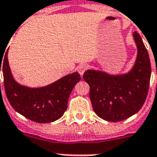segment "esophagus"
<instances>
[{
  "instance_id": "1",
  "label": "esophagus",
  "mask_w": 157,
  "mask_h": 157,
  "mask_svg": "<svg viewBox=\"0 0 157 157\" xmlns=\"http://www.w3.org/2000/svg\"><path fill=\"white\" fill-rule=\"evenodd\" d=\"M87 68H88V65L83 63L81 64V65H79L78 67H77V71H78V72L80 73V75L82 76L84 74V72L87 70Z\"/></svg>"
}]
</instances>
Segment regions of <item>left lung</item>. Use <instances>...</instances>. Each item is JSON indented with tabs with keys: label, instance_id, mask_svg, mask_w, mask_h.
I'll return each instance as SVG.
<instances>
[{
	"label": "left lung",
	"instance_id": "1",
	"mask_svg": "<svg viewBox=\"0 0 157 157\" xmlns=\"http://www.w3.org/2000/svg\"><path fill=\"white\" fill-rule=\"evenodd\" d=\"M138 55L129 73L111 76L100 71L87 70L83 79L90 86L94 111L107 121L125 120L139 112L146 100L151 78V63L141 36L134 32Z\"/></svg>",
	"mask_w": 157,
	"mask_h": 157
}]
</instances>
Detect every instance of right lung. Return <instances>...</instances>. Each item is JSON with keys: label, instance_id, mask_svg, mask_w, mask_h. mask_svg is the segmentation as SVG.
I'll use <instances>...</instances> for the list:
<instances>
[{"label": "right lung", "instance_id": "obj_1", "mask_svg": "<svg viewBox=\"0 0 157 157\" xmlns=\"http://www.w3.org/2000/svg\"><path fill=\"white\" fill-rule=\"evenodd\" d=\"M7 54L8 50L2 54L4 57H0V74L2 67L6 97L13 109L37 123H50L59 119L67 110L69 95L74 86L81 79L80 74L74 72L67 75L45 87L28 88L13 80Z\"/></svg>", "mask_w": 157, "mask_h": 157}]
</instances>
